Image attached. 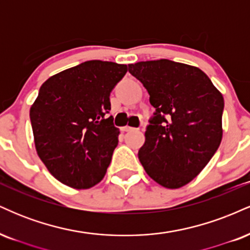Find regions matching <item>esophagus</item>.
Returning a JSON list of instances; mask_svg holds the SVG:
<instances>
[{
    "mask_svg": "<svg viewBox=\"0 0 250 250\" xmlns=\"http://www.w3.org/2000/svg\"><path fill=\"white\" fill-rule=\"evenodd\" d=\"M122 130L125 131V133H128V131H133V130H136V129L133 128V127H129V125H125V127L122 128Z\"/></svg>",
    "mask_w": 250,
    "mask_h": 250,
    "instance_id": "1",
    "label": "esophagus"
}]
</instances>
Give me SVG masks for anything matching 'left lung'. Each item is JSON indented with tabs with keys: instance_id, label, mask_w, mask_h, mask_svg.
Masks as SVG:
<instances>
[{
	"instance_id": "obj_1",
	"label": "left lung",
	"mask_w": 250,
	"mask_h": 250,
	"mask_svg": "<svg viewBox=\"0 0 250 250\" xmlns=\"http://www.w3.org/2000/svg\"><path fill=\"white\" fill-rule=\"evenodd\" d=\"M155 108L139 160L166 188H180L201 173L222 140V94L199 68L156 60L128 64Z\"/></svg>"
}]
</instances>
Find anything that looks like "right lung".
Listing matches in <instances>:
<instances>
[{"mask_svg":"<svg viewBox=\"0 0 250 250\" xmlns=\"http://www.w3.org/2000/svg\"><path fill=\"white\" fill-rule=\"evenodd\" d=\"M125 64L83 62L49 77L30 108L36 151L50 174L76 189L103 179L119 143L110 110L111 90Z\"/></svg>","mask_w":250,"mask_h":250,"instance_id":"obj_1","label":"right lung"}]
</instances>
